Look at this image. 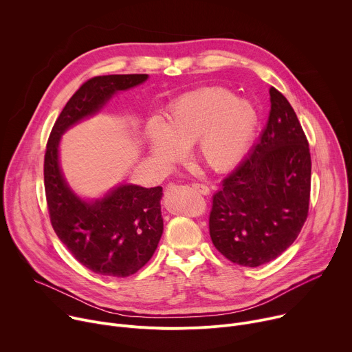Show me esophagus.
Returning <instances> with one entry per match:
<instances>
[{"mask_svg": "<svg viewBox=\"0 0 352 352\" xmlns=\"http://www.w3.org/2000/svg\"><path fill=\"white\" fill-rule=\"evenodd\" d=\"M191 187H192V190H194V191H197V192L203 194V196H207V194H210V188H208V186H206V184H203V183L194 182V183H191Z\"/></svg>", "mask_w": 352, "mask_h": 352, "instance_id": "1", "label": "esophagus"}]
</instances>
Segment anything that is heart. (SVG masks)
I'll use <instances>...</instances> for the list:
<instances>
[{"instance_id": "1", "label": "heart", "mask_w": 352, "mask_h": 352, "mask_svg": "<svg viewBox=\"0 0 352 352\" xmlns=\"http://www.w3.org/2000/svg\"><path fill=\"white\" fill-rule=\"evenodd\" d=\"M258 127V110L225 88H201L182 95L165 113L164 126L146 127L149 149L156 160L173 164L184 148L196 145L199 160L215 172L236 166L248 153Z\"/></svg>"}]
</instances>
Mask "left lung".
<instances>
[{"label": "left lung", "instance_id": "8db88e82", "mask_svg": "<svg viewBox=\"0 0 352 352\" xmlns=\"http://www.w3.org/2000/svg\"><path fill=\"white\" fill-rule=\"evenodd\" d=\"M271 110L260 141L212 196L210 236L232 263L258 267L298 238L307 218L309 142L287 98L270 88Z\"/></svg>", "mask_w": 352, "mask_h": 352}]
</instances>
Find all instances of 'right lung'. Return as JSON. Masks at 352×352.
<instances>
[{"label": "right lung", "mask_w": 352, "mask_h": 352, "mask_svg": "<svg viewBox=\"0 0 352 352\" xmlns=\"http://www.w3.org/2000/svg\"><path fill=\"white\" fill-rule=\"evenodd\" d=\"M146 78V74L91 78L64 106L46 145L45 190L52 226L69 253L100 276L130 277L149 261L164 230L162 187L122 184L100 200L82 201L61 175L58 142L68 127L96 113L114 92L140 85Z\"/></svg>", "instance_id": "1"}]
</instances>
